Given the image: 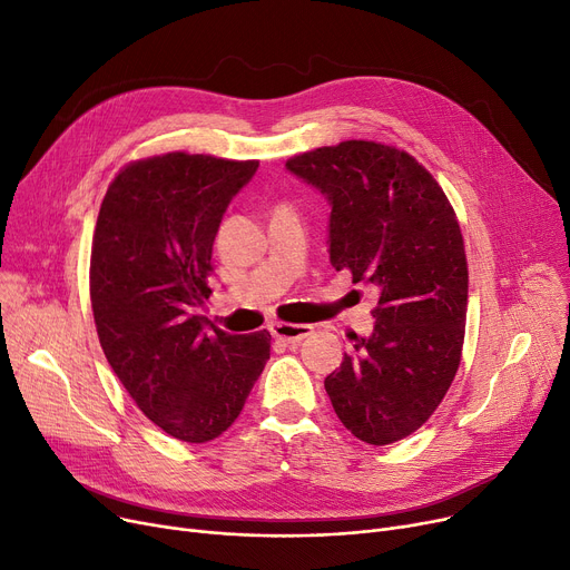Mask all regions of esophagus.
<instances>
[{
  "mask_svg": "<svg viewBox=\"0 0 570 570\" xmlns=\"http://www.w3.org/2000/svg\"><path fill=\"white\" fill-rule=\"evenodd\" d=\"M271 334L285 343H299L313 334L311 324H294V322H274L271 324Z\"/></svg>",
  "mask_w": 570,
  "mask_h": 570,
  "instance_id": "esophagus-1",
  "label": "esophagus"
}]
</instances>
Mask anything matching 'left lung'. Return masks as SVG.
Wrapping results in <instances>:
<instances>
[{
  "mask_svg": "<svg viewBox=\"0 0 570 570\" xmlns=\"http://www.w3.org/2000/svg\"><path fill=\"white\" fill-rule=\"evenodd\" d=\"M332 204L330 262L377 294L375 327L324 377L343 426L368 445L411 436L462 362L469 264L456 213L405 150L352 139L285 165Z\"/></svg>",
  "mask_w": 570,
  "mask_h": 570,
  "instance_id": "8db88e82",
  "label": "left lung"
}]
</instances>
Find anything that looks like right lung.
<instances>
[{
    "label": "right lung",
    "instance_id": "1",
    "mask_svg": "<svg viewBox=\"0 0 570 570\" xmlns=\"http://www.w3.org/2000/svg\"><path fill=\"white\" fill-rule=\"evenodd\" d=\"M257 159L183 150L129 161L92 236L90 302L104 355L141 413L185 443L218 439L271 355V334H227L197 315L213 240Z\"/></svg>",
    "mask_w": 570,
    "mask_h": 570
}]
</instances>
